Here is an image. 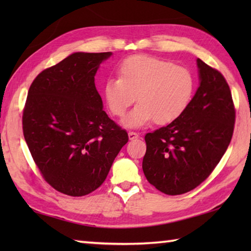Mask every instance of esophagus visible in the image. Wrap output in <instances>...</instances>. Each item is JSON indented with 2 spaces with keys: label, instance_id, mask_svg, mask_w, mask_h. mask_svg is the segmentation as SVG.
Instances as JSON below:
<instances>
[{
  "label": "esophagus",
  "instance_id": "esophagus-1",
  "mask_svg": "<svg viewBox=\"0 0 251 251\" xmlns=\"http://www.w3.org/2000/svg\"><path fill=\"white\" fill-rule=\"evenodd\" d=\"M138 137H139V135L137 133H134V131H129V133H128L129 141H134V139L138 138Z\"/></svg>",
  "mask_w": 251,
  "mask_h": 251
}]
</instances>
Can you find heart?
Segmentation results:
<instances>
[{
    "label": "heart",
    "instance_id": "1",
    "mask_svg": "<svg viewBox=\"0 0 251 251\" xmlns=\"http://www.w3.org/2000/svg\"><path fill=\"white\" fill-rule=\"evenodd\" d=\"M117 75L104 83L103 95L109 112L117 117L124 116L137 100L122 122L127 128H139L151 121L171 124L184 114L194 94L195 80L188 70L151 55L123 59Z\"/></svg>",
    "mask_w": 251,
    "mask_h": 251
}]
</instances>
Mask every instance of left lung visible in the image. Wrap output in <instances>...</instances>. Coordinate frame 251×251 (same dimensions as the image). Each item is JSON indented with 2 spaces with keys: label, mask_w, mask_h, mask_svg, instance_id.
<instances>
[{
  "label": "left lung",
  "mask_w": 251,
  "mask_h": 251,
  "mask_svg": "<svg viewBox=\"0 0 251 251\" xmlns=\"http://www.w3.org/2000/svg\"><path fill=\"white\" fill-rule=\"evenodd\" d=\"M197 67L199 86L184 114L145 136L143 172L166 195H181L201 185L232 137L235 107L226 79L201 58Z\"/></svg>",
  "instance_id": "obj_1"
}]
</instances>
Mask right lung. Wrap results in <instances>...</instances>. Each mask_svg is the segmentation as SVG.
Listing matches in <instances>:
<instances>
[{
  "mask_svg": "<svg viewBox=\"0 0 251 251\" xmlns=\"http://www.w3.org/2000/svg\"><path fill=\"white\" fill-rule=\"evenodd\" d=\"M112 52H76L44 70L28 90L23 134L44 179L58 192L79 197L103 184L126 130L103 109L95 87L100 65Z\"/></svg>",
  "mask_w": 251,
  "mask_h": 251,
  "instance_id": "right-lung-1",
  "label": "right lung"
}]
</instances>
